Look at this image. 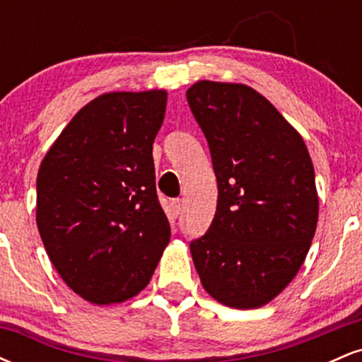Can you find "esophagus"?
<instances>
[{
    "label": "esophagus",
    "mask_w": 362,
    "mask_h": 362,
    "mask_svg": "<svg viewBox=\"0 0 362 362\" xmlns=\"http://www.w3.org/2000/svg\"><path fill=\"white\" fill-rule=\"evenodd\" d=\"M170 206H172V213H173V216H178L182 213V199H173L172 202H170Z\"/></svg>",
    "instance_id": "1"
}]
</instances>
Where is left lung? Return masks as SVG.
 <instances>
[{"label": "left lung", "instance_id": "8db88e82", "mask_svg": "<svg viewBox=\"0 0 362 362\" xmlns=\"http://www.w3.org/2000/svg\"><path fill=\"white\" fill-rule=\"evenodd\" d=\"M187 102L209 144L218 206L190 242L202 286L231 308H260L294 279L318 221L306 144L276 107L240 83L197 81Z\"/></svg>", "mask_w": 362, "mask_h": 362}]
</instances>
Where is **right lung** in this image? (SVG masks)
Masks as SVG:
<instances>
[{
  "instance_id": "add662e5",
  "label": "right lung",
  "mask_w": 362,
  "mask_h": 362,
  "mask_svg": "<svg viewBox=\"0 0 362 362\" xmlns=\"http://www.w3.org/2000/svg\"><path fill=\"white\" fill-rule=\"evenodd\" d=\"M167 91H110L86 103L37 175V228L62 281L95 305L143 291L170 242L153 141Z\"/></svg>"
}]
</instances>
